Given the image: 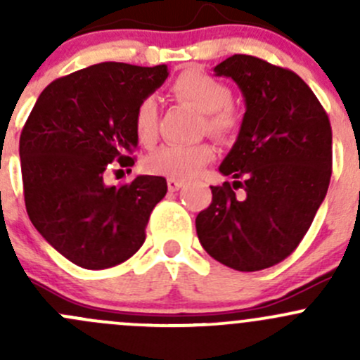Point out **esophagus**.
Wrapping results in <instances>:
<instances>
[{"label": "esophagus", "mask_w": 360, "mask_h": 360, "mask_svg": "<svg viewBox=\"0 0 360 360\" xmlns=\"http://www.w3.org/2000/svg\"><path fill=\"white\" fill-rule=\"evenodd\" d=\"M183 181H177V179H169L167 181V186H169V191H177L179 188H183Z\"/></svg>", "instance_id": "esophagus-1"}]
</instances>
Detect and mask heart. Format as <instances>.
I'll return each mask as SVG.
<instances>
[{
	"instance_id": "obj_1",
	"label": "heart",
	"mask_w": 360,
	"mask_h": 360,
	"mask_svg": "<svg viewBox=\"0 0 360 360\" xmlns=\"http://www.w3.org/2000/svg\"><path fill=\"white\" fill-rule=\"evenodd\" d=\"M170 92L179 101L191 104L203 112V129L219 139L231 137L240 127V115L230 104L231 90L224 82L198 69L181 72L170 85ZM134 132L141 144H153L158 134V110L153 97H144L134 111ZM216 158V148L209 143L193 146L160 148L146 160L148 172L169 179L188 181L200 174Z\"/></svg>"
}]
</instances>
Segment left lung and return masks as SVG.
Instances as JSON below:
<instances>
[{
	"instance_id": "left-lung-1",
	"label": "left lung",
	"mask_w": 360,
	"mask_h": 360,
	"mask_svg": "<svg viewBox=\"0 0 360 360\" xmlns=\"http://www.w3.org/2000/svg\"><path fill=\"white\" fill-rule=\"evenodd\" d=\"M214 72L240 86L245 115L219 165L233 183L210 186L212 202L195 219L198 240L233 270H264L291 256L326 198L333 172L331 123L291 69L235 53Z\"/></svg>"
}]
</instances>
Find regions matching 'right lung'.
<instances>
[{
    "mask_svg": "<svg viewBox=\"0 0 360 360\" xmlns=\"http://www.w3.org/2000/svg\"><path fill=\"white\" fill-rule=\"evenodd\" d=\"M167 76L165 64H94L50 83L25 122L19 144L25 210L41 237L78 266H116L144 244L165 177L108 186L104 174L134 165V111Z\"/></svg>",
    "mask_w": 360,
    "mask_h": 360,
    "instance_id": "add662e5",
    "label": "right lung"
}]
</instances>
